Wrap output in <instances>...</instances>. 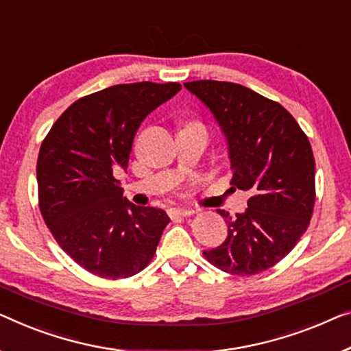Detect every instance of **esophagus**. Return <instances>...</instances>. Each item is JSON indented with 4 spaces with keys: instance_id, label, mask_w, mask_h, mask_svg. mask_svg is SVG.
Returning <instances> with one entry per match:
<instances>
[{
    "instance_id": "34e87169",
    "label": "esophagus",
    "mask_w": 351,
    "mask_h": 351,
    "mask_svg": "<svg viewBox=\"0 0 351 351\" xmlns=\"http://www.w3.org/2000/svg\"><path fill=\"white\" fill-rule=\"evenodd\" d=\"M169 214L170 217H187V216H192L193 211L192 209H184V208H171Z\"/></svg>"
}]
</instances>
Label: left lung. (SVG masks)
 <instances>
[{
  "instance_id": "obj_1",
  "label": "left lung",
  "mask_w": 351,
  "mask_h": 351,
  "mask_svg": "<svg viewBox=\"0 0 351 351\" xmlns=\"http://www.w3.org/2000/svg\"><path fill=\"white\" fill-rule=\"evenodd\" d=\"M226 135L232 189L247 191V209L232 217L227 239L203 255L216 268L252 276L274 266L309 227L315 203V159L309 138L287 110L238 83H184Z\"/></svg>"
}]
</instances>
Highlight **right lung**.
<instances>
[{
    "label": "right lung",
    "mask_w": 351,
    "mask_h": 351,
    "mask_svg": "<svg viewBox=\"0 0 351 351\" xmlns=\"http://www.w3.org/2000/svg\"><path fill=\"white\" fill-rule=\"evenodd\" d=\"M180 83H125L78 99L51 125L38 158L39 208L69 257L104 279H125L154 257L170 222L164 209L123 197L117 171L143 119Z\"/></svg>",
    "instance_id": "right-lung-1"
}]
</instances>
